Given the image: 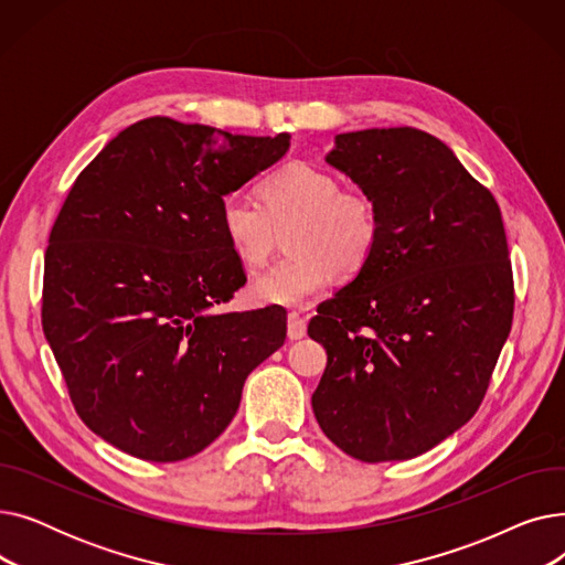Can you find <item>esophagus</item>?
Returning a JSON list of instances; mask_svg holds the SVG:
<instances>
[{
  "label": "esophagus",
  "instance_id": "esophagus-1",
  "mask_svg": "<svg viewBox=\"0 0 565 565\" xmlns=\"http://www.w3.org/2000/svg\"><path fill=\"white\" fill-rule=\"evenodd\" d=\"M307 334V320L300 313H288V339L298 341Z\"/></svg>",
  "mask_w": 565,
  "mask_h": 565
}]
</instances>
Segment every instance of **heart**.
Returning a JSON list of instances; mask_svg holds the SVG:
<instances>
[{
    "label": "heart",
    "mask_w": 565,
    "mask_h": 565,
    "mask_svg": "<svg viewBox=\"0 0 565 565\" xmlns=\"http://www.w3.org/2000/svg\"><path fill=\"white\" fill-rule=\"evenodd\" d=\"M260 205L226 196L220 207L224 241L249 270L260 267L286 233L284 260L258 275L252 298L258 305L305 309L328 290L334 275L352 277L380 241L375 199L307 162H288L260 181Z\"/></svg>",
    "instance_id": "obj_1"
}]
</instances>
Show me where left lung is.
Masks as SVG:
<instances>
[{
  "label": "left lung",
  "instance_id": "1",
  "mask_svg": "<svg viewBox=\"0 0 565 565\" xmlns=\"http://www.w3.org/2000/svg\"><path fill=\"white\" fill-rule=\"evenodd\" d=\"M324 162L375 199L380 241L309 322L328 350L313 414L362 462L417 458L473 417L509 339L501 211L447 143L417 128L337 135Z\"/></svg>",
  "mask_w": 565,
  "mask_h": 565
}]
</instances>
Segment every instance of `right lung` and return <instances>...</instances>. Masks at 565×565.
Listing matches in <instances>:
<instances>
[{"mask_svg":"<svg viewBox=\"0 0 565 565\" xmlns=\"http://www.w3.org/2000/svg\"><path fill=\"white\" fill-rule=\"evenodd\" d=\"M288 146L151 116L77 175L45 252L43 332L79 419L111 447L151 462L203 451L284 345L279 309H215L247 281L222 201Z\"/></svg>","mask_w":565,"mask_h":565,"instance_id":"add662e5","label":"right lung"}]
</instances>
